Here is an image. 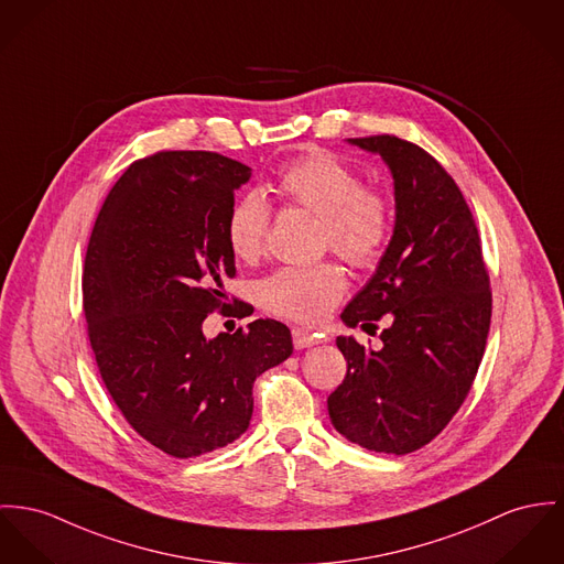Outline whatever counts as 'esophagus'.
I'll use <instances>...</instances> for the list:
<instances>
[{
  "instance_id": "1",
  "label": "esophagus",
  "mask_w": 564,
  "mask_h": 564,
  "mask_svg": "<svg viewBox=\"0 0 564 564\" xmlns=\"http://www.w3.org/2000/svg\"><path fill=\"white\" fill-rule=\"evenodd\" d=\"M292 337H294V346L296 349H306V347L317 346V337L306 333L303 328H294L292 330Z\"/></svg>"
}]
</instances>
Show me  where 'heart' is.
Listing matches in <instances>:
<instances>
[{"mask_svg":"<svg viewBox=\"0 0 564 564\" xmlns=\"http://www.w3.org/2000/svg\"><path fill=\"white\" fill-rule=\"evenodd\" d=\"M281 195L322 218V240L354 265L380 260L390 236L389 202L365 188L360 175L330 152L313 150L290 163L276 182ZM270 206L258 191L231 206L227 240L240 260H256L263 249ZM347 279L335 263L281 268L258 288L260 304L281 317L319 324L344 299Z\"/></svg>","mask_w":564,"mask_h":564,"instance_id":"obj_1","label":"heart"}]
</instances>
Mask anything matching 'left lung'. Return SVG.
Segmentation results:
<instances>
[{
	"mask_svg": "<svg viewBox=\"0 0 564 564\" xmlns=\"http://www.w3.org/2000/svg\"><path fill=\"white\" fill-rule=\"evenodd\" d=\"M389 167V247L341 319L354 328L389 315L382 347L337 337L346 380L328 397L330 423L349 442L389 455L440 434L475 382L491 319L489 276L473 213L444 167L399 137L347 139Z\"/></svg>",
	"mask_w": 564,
	"mask_h": 564,
	"instance_id": "obj_1",
	"label": "left lung"
}]
</instances>
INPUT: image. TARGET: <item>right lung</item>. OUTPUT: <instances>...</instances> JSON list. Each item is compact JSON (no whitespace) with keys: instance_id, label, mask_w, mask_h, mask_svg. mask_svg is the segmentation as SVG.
Segmentation results:
<instances>
[{"instance_id":"add662e5","label":"right lung","mask_w":564,"mask_h":564,"mask_svg":"<svg viewBox=\"0 0 564 564\" xmlns=\"http://www.w3.org/2000/svg\"><path fill=\"white\" fill-rule=\"evenodd\" d=\"M251 172L213 152L139 161L107 195L87 245L84 311L100 378L130 427L180 459L245 434L256 380L294 351L276 319L204 335L236 274L227 218Z\"/></svg>"}]
</instances>
